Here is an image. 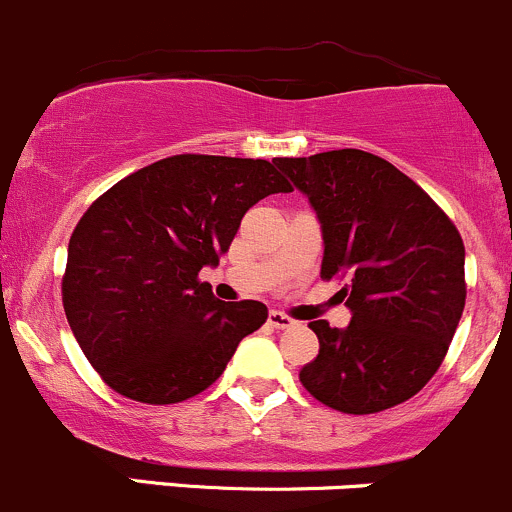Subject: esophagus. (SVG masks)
Listing matches in <instances>:
<instances>
[{"mask_svg":"<svg viewBox=\"0 0 512 512\" xmlns=\"http://www.w3.org/2000/svg\"><path fill=\"white\" fill-rule=\"evenodd\" d=\"M267 322H270V327L275 329H289L294 324V319L287 317V314L277 312V309H272V312L267 314Z\"/></svg>","mask_w":512,"mask_h":512,"instance_id":"1","label":"esophagus"}]
</instances>
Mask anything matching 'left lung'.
<instances>
[{"label": "left lung", "mask_w": 512, "mask_h": 512, "mask_svg": "<svg viewBox=\"0 0 512 512\" xmlns=\"http://www.w3.org/2000/svg\"><path fill=\"white\" fill-rule=\"evenodd\" d=\"M272 163L322 225V280L342 277L349 327L317 319L319 354L304 389L342 414L404 404L431 381L466 307L461 232L409 175L374 153L342 148Z\"/></svg>", "instance_id": "obj_1"}]
</instances>
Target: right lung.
I'll return each instance as SVG.
<instances>
[{"label": "right lung", "mask_w": 512, "mask_h": 512, "mask_svg": "<svg viewBox=\"0 0 512 512\" xmlns=\"http://www.w3.org/2000/svg\"><path fill=\"white\" fill-rule=\"evenodd\" d=\"M292 185L270 160L183 153L136 170L91 203L69 240L61 294L101 379L141 404L208 389L267 307L225 304L208 282L247 210Z\"/></svg>", "instance_id": "obj_1"}]
</instances>
